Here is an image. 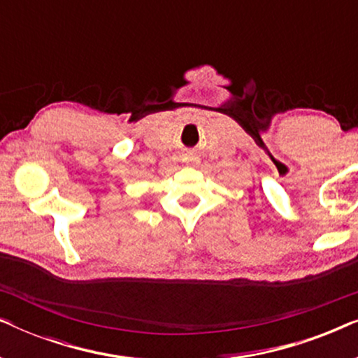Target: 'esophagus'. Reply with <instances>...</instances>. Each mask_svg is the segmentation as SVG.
Instances as JSON below:
<instances>
[{"label": "esophagus", "mask_w": 358, "mask_h": 358, "mask_svg": "<svg viewBox=\"0 0 358 358\" xmlns=\"http://www.w3.org/2000/svg\"><path fill=\"white\" fill-rule=\"evenodd\" d=\"M182 161L185 164H190V166H195V164H199V158L197 156H194V155H185L184 158H182Z\"/></svg>", "instance_id": "1"}]
</instances>
